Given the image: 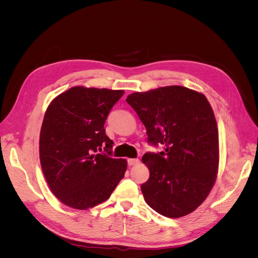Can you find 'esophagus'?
<instances>
[{
	"instance_id": "1",
	"label": "esophagus",
	"mask_w": 258,
	"mask_h": 258,
	"mask_svg": "<svg viewBox=\"0 0 258 258\" xmlns=\"http://www.w3.org/2000/svg\"><path fill=\"white\" fill-rule=\"evenodd\" d=\"M140 162V160L138 158H130L128 159V165L129 166H136Z\"/></svg>"
}]
</instances>
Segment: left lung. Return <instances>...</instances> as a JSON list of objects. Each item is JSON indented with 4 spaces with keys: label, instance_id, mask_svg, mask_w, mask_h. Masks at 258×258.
<instances>
[{
    "label": "left lung",
    "instance_id": "obj_1",
    "mask_svg": "<svg viewBox=\"0 0 258 258\" xmlns=\"http://www.w3.org/2000/svg\"><path fill=\"white\" fill-rule=\"evenodd\" d=\"M146 128L148 142L165 151L146 153L150 178L141 185L146 204L170 218L194 212L216 181L218 129L204 93L183 86L134 92L126 99Z\"/></svg>",
    "mask_w": 258,
    "mask_h": 258
}]
</instances>
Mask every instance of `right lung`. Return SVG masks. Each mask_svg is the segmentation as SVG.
Here are the masks:
<instances>
[{
  "mask_svg": "<svg viewBox=\"0 0 258 258\" xmlns=\"http://www.w3.org/2000/svg\"><path fill=\"white\" fill-rule=\"evenodd\" d=\"M123 90L75 86L45 112L40 161L50 190L62 204L88 210L110 198L127 170L126 159L110 157L113 141L104 122ZM104 148L108 155L100 154Z\"/></svg>",
  "mask_w": 258,
  "mask_h": 258,
  "instance_id": "right-lung-1",
  "label": "right lung"
}]
</instances>
